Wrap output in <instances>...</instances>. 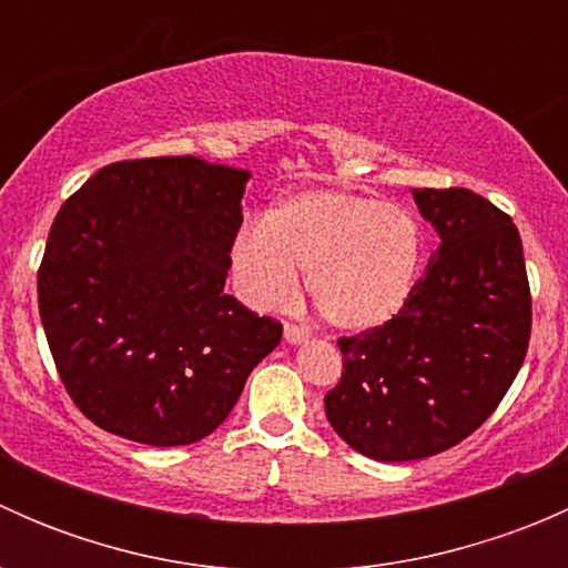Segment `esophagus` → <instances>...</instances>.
Instances as JSON below:
<instances>
[{
	"instance_id": "obj_1",
	"label": "esophagus",
	"mask_w": 568,
	"mask_h": 568,
	"mask_svg": "<svg viewBox=\"0 0 568 568\" xmlns=\"http://www.w3.org/2000/svg\"><path fill=\"white\" fill-rule=\"evenodd\" d=\"M285 341L288 343H305L307 337H311V329L307 326H300V324H285Z\"/></svg>"
}]
</instances>
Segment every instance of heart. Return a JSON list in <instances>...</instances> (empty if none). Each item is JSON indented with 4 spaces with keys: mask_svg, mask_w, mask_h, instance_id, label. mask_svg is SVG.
I'll use <instances>...</instances> for the list:
<instances>
[{
    "mask_svg": "<svg viewBox=\"0 0 568 568\" xmlns=\"http://www.w3.org/2000/svg\"><path fill=\"white\" fill-rule=\"evenodd\" d=\"M231 261L252 305H291L302 268L321 316L341 329L365 332L387 324L409 302L423 233L404 205L311 189L268 209L263 222H244Z\"/></svg>",
    "mask_w": 568,
    "mask_h": 568,
    "instance_id": "obj_1",
    "label": "heart"
}]
</instances>
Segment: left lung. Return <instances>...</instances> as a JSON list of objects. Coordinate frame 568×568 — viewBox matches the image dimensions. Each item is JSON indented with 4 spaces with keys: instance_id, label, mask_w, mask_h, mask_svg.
<instances>
[{
    "instance_id": "obj_1",
    "label": "left lung",
    "mask_w": 568,
    "mask_h": 568,
    "mask_svg": "<svg viewBox=\"0 0 568 568\" xmlns=\"http://www.w3.org/2000/svg\"><path fill=\"white\" fill-rule=\"evenodd\" d=\"M439 247L387 324L341 337L326 420L357 454L415 462L459 445L508 393L530 341V285L511 216L469 189H412Z\"/></svg>"
}]
</instances>
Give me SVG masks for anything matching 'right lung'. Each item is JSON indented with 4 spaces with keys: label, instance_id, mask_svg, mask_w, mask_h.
Returning <instances> with one entry per match:
<instances>
[{
    "label": "right lung",
    "instance_id": "obj_1",
    "mask_svg": "<svg viewBox=\"0 0 568 568\" xmlns=\"http://www.w3.org/2000/svg\"><path fill=\"white\" fill-rule=\"evenodd\" d=\"M247 170L197 156L101 168L62 203L38 268L60 379L109 434L209 437L283 337L225 291Z\"/></svg>",
    "mask_w": 568,
    "mask_h": 568
}]
</instances>
